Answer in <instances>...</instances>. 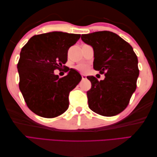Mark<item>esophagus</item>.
Returning a JSON list of instances; mask_svg holds the SVG:
<instances>
[{"instance_id": "esophagus-1", "label": "esophagus", "mask_w": 157, "mask_h": 157, "mask_svg": "<svg viewBox=\"0 0 157 157\" xmlns=\"http://www.w3.org/2000/svg\"><path fill=\"white\" fill-rule=\"evenodd\" d=\"M82 79H86V75H84V74H82Z\"/></svg>"}]
</instances>
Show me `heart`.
<instances>
[{
  "mask_svg": "<svg viewBox=\"0 0 157 157\" xmlns=\"http://www.w3.org/2000/svg\"><path fill=\"white\" fill-rule=\"evenodd\" d=\"M76 69L78 70V71H81V72H83V73H84V72H86L88 71V67L86 65H78V66H77V67H76Z\"/></svg>",
  "mask_w": 157,
  "mask_h": 157,
  "instance_id": "1",
  "label": "heart"
}]
</instances>
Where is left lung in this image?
Listing matches in <instances>:
<instances>
[{
  "label": "left lung",
  "instance_id": "obj_1",
  "mask_svg": "<svg viewBox=\"0 0 157 157\" xmlns=\"http://www.w3.org/2000/svg\"><path fill=\"white\" fill-rule=\"evenodd\" d=\"M81 38L94 50L93 67L105 73L101 81L94 76L87 77L92 84L87 92L89 108L102 116L117 115L127 107L136 89L137 56L129 43L111 32L82 34Z\"/></svg>",
  "mask_w": 157,
  "mask_h": 157
}]
</instances>
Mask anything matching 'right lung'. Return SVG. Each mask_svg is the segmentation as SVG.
I'll return each mask as SVG.
<instances>
[{
  "instance_id": "add662e5",
  "label": "right lung",
  "mask_w": 157,
  "mask_h": 157,
  "mask_svg": "<svg viewBox=\"0 0 157 157\" xmlns=\"http://www.w3.org/2000/svg\"><path fill=\"white\" fill-rule=\"evenodd\" d=\"M80 36L63 32L45 33L32 36L22 48L17 64L19 90L35 114L53 118L68 109L69 93L82 76L76 70L67 69V75L60 78L54 71L65 64L69 48Z\"/></svg>"
}]
</instances>
